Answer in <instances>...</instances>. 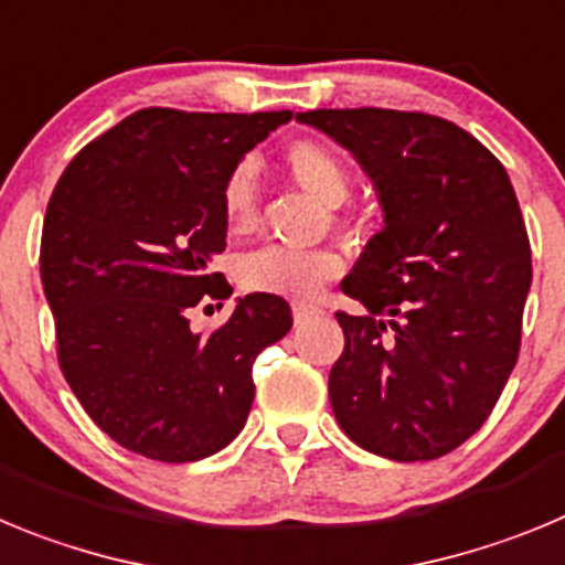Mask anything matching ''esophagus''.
<instances>
[{"instance_id": "1", "label": "esophagus", "mask_w": 565, "mask_h": 565, "mask_svg": "<svg viewBox=\"0 0 565 565\" xmlns=\"http://www.w3.org/2000/svg\"><path fill=\"white\" fill-rule=\"evenodd\" d=\"M317 313H322V310L317 308V305H305V302H294V322L302 324L308 322L310 317H317Z\"/></svg>"}]
</instances>
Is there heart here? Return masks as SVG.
I'll return each mask as SVG.
<instances>
[{"instance_id": "obj_1", "label": "heart", "mask_w": 565, "mask_h": 565, "mask_svg": "<svg viewBox=\"0 0 565 565\" xmlns=\"http://www.w3.org/2000/svg\"><path fill=\"white\" fill-rule=\"evenodd\" d=\"M288 175L297 188L322 201L324 206H341L350 195V170L313 139H297L282 153ZM257 170L241 162L230 170L221 188V212L232 232H248L257 221ZM341 260L333 252H294V248H257L237 263V282L252 294H271L286 299H310L324 282L339 277Z\"/></svg>"}]
</instances>
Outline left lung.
Returning <instances> with one entry per match:
<instances>
[{"mask_svg": "<svg viewBox=\"0 0 565 565\" xmlns=\"http://www.w3.org/2000/svg\"><path fill=\"white\" fill-rule=\"evenodd\" d=\"M297 120L353 153L384 212L341 282L364 313H335V420L377 457H445L482 428L519 361L532 255L510 175L431 114L317 108Z\"/></svg>", "mask_w": 565, "mask_h": 565, "instance_id": "left-lung-1", "label": "left lung"}]
</instances>
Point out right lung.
Masks as SVG:
<instances>
[{
  "label": "right lung",
  "instance_id": "add662e5",
  "mask_svg": "<svg viewBox=\"0 0 565 565\" xmlns=\"http://www.w3.org/2000/svg\"><path fill=\"white\" fill-rule=\"evenodd\" d=\"M291 111L142 108L70 162L46 204L41 282L66 384L122 448L195 462L226 448L255 401L252 364L291 330L282 297L237 299L201 335L190 310L226 299L224 179Z\"/></svg>",
  "mask_w": 565,
  "mask_h": 565
}]
</instances>
